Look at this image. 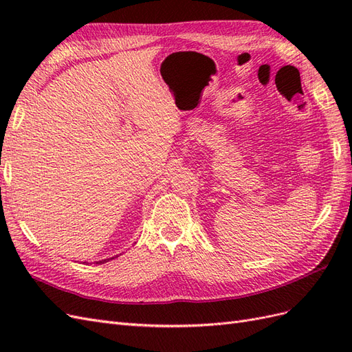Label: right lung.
I'll return each instance as SVG.
<instances>
[{
	"mask_svg": "<svg viewBox=\"0 0 352 352\" xmlns=\"http://www.w3.org/2000/svg\"><path fill=\"white\" fill-rule=\"evenodd\" d=\"M100 263H105V260H104V261H100Z\"/></svg>",
	"mask_w": 352,
	"mask_h": 352,
	"instance_id": "add662e5",
	"label": "right lung"
}]
</instances>
